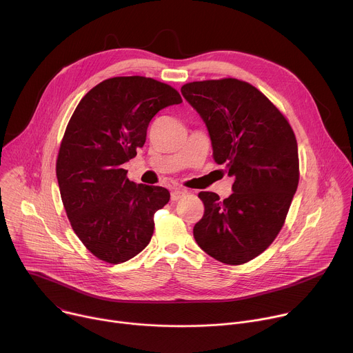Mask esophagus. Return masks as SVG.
Here are the masks:
<instances>
[{"instance_id": "34e87169", "label": "esophagus", "mask_w": 353, "mask_h": 353, "mask_svg": "<svg viewBox=\"0 0 353 353\" xmlns=\"http://www.w3.org/2000/svg\"><path fill=\"white\" fill-rule=\"evenodd\" d=\"M185 194H186V190H185V189L176 188V189H174V190L171 192V200H172V201H178V200L182 199Z\"/></svg>"}]
</instances>
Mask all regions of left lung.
Instances as JSON below:
<instances>
[{
	"label": "left lung",
	"mask_w": 353,
	"mask_h": 353,
	"mask_svg": "<svg viewBox=\"0 0 353 353\" xmlns=\"http://www.w3.org/2000/svg\"><path fill=\"white\" fill-rule=\"evenodd\" d=\"M181 92L207 125L214 160L225 163L234 178L233 193L223 201L216 193H199L204 215L193 236L216 261L245 263L273 243L296 192L294 131L284 114L245 81H193Z\"/></svg>",
	"instance_id": "obj_1"
}]
</instances>
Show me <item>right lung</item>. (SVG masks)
Here are the masks:
<instances>
[{
  "label": "right lung",
  "instance_id": "1",
  "mask_svg": "<svg viewBox=\"0 0 353 353\" xmlns=\"http://www.w3.org/2000/svg\"><path fill=\"white\" fill-rule=\"evenodd\" d=\"M181 102L171 85L130 76L99 83L77 105L59 148L57 176L74 233L101 261L125 262L149 244L154 212L170 201V192L137 185L123 164L145 145L157 112Z\"/></svg>",
  "mask_w": 353,
  "mask_h": 353
}]
</instances>
